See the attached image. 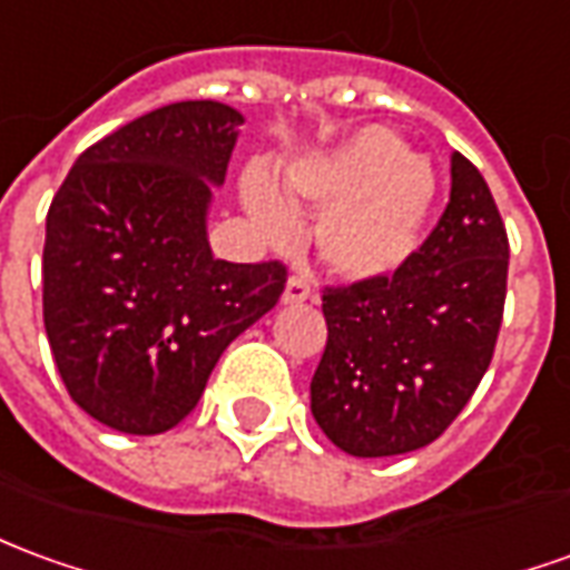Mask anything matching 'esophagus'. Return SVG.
Instances as JSON below:
<instances>
[{"instance_id": "obj_1", "label": "esophagus", "mask_w": 570, "mask_h": 570, "mask_svg": "<svg viewBox=\"0 0 570 570\" xmlns=\"http://www.w3.org/2000/svg\"><path fill=\"white\" fill-rule=\"evenodd\" d=\"M312 296H314L312 281H308L305 274H293V277L286 281L284 302H308Z\"/></svg>"}]
</instances>
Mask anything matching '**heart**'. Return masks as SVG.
I'll use <instances>...</instances> for the list:
<instances>
[{"mask_svg": "<svg viewBox=\"0 0 570 570\" xmlns=\"http://www.w3.org/2000/svg\"><path fill=\"white\" fill-rule=\"evenodd\" d=\"M401 150L395 132L370 126L333 157L286 173L289 194L326 206L317 222V246L340 274L376 277L392 272L416 246L435 197V175L429 163ZM246 206L274 240L296 228L289 206L258 178L246 185Z\"/></svg>", "mask_w": 570, "mask_h": 570, "instance_id": "heart-1", "label": "heart"}]
</instances>
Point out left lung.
<instances>
[{
  "mask_svg": "<svg viewBox=\"0 0 570 570\" xmlns=\"http://www.w3.org/2000/svg\"><path fill=\"white\" fill-rule=\"evenodd\" d=\"M509 237L481 173L456 150L451 200L395 272L324 286L326 348L312 413L352 456L432 444L488 373L503 324Z\"/></svg>",
  "mask_w": 570,
  "mask_h": 570,
  "instance_id": "8db88e82",
  "label": "left lung"
}]
</instances>
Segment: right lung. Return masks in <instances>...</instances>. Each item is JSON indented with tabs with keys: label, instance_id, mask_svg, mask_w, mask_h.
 Returning a JSON list of instances; mask_svg holds the SVG:
<instances>
[{
	"label": "right lung",
	"instance_id": "1",
	"mask_svg": "<svg viewBox=\"0 0 570 570\" xmlns=\"http://www.w3.org/2000/svg\"><path fill=\"white\" fill-rule=\"evenodd\" d=\"M244 117L178 101L79 154L42 246V321L67 395L126 435H160L197 407L222 352L272 312L284 262L237 265L206 240L209 181Z\"/></svg>",
	"mask_w": 570,
	"mask_h": 570
}]
</instances>
